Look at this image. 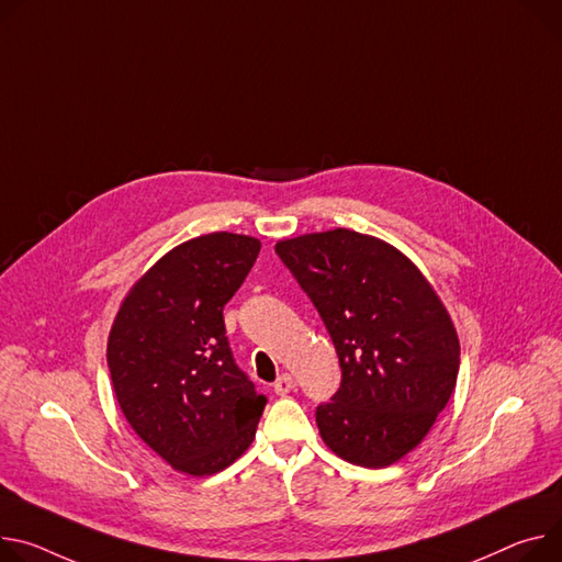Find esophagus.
<instances>
[{
	"mask_svg": "<svg viewBox=\"0 0 562 562\" xmlns=\"http://www.w3.org/2000/svg\"><path fill=\"white\" fill-rule=\"evenodd\" d=\"M273 390H276L278 396H286V394L293 390V379H291V374H280L278 381L273 383Z\"/></svg>",
	"mask_w": 562,
	"mask_h": 562,
	"instance_id": "esophagus-1",
	"label": "esophagus"
}]
</instances>
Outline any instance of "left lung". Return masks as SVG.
<instances>
[{
  "label": "left lung",
  "instance_id": "left-lung-1",
  "mask_svg": "<svg viewBox=\"0 0 562 562\" xmlns=\"http://www.w3.org/2000/svg\"><path fill=\"white\" fill-rule=\"evenodd\" d=\"M276 252L338 353L340 387L316 407L323 441L351 464H394L457 383L459 340L441 300L403 252L347 228L278 241Z\"/></svg>",
  "mask_w": 562,
  "mask_h": 562
}]
</instances>
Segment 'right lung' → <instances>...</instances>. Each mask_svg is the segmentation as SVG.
I'll return each instance as SVG.
<instances>
[{"label": "right lung", "mask_w": 562, "mask_h": 562, "mask_svg": "<svg viewBox=\"0 0 562 562\" xmlns=\"http://www.w3.org/2000/svg\"><path fill=\"white\" fill-rule=\"evenodd\" d=\"M260 241L211 233L151 267L130 291L108 342L121 411L170 467L213 475L250 446L267 396L235 363L224 304L258 260Z\"/></svg>", "instance_id": "right-lung-1"}]
</instances>
